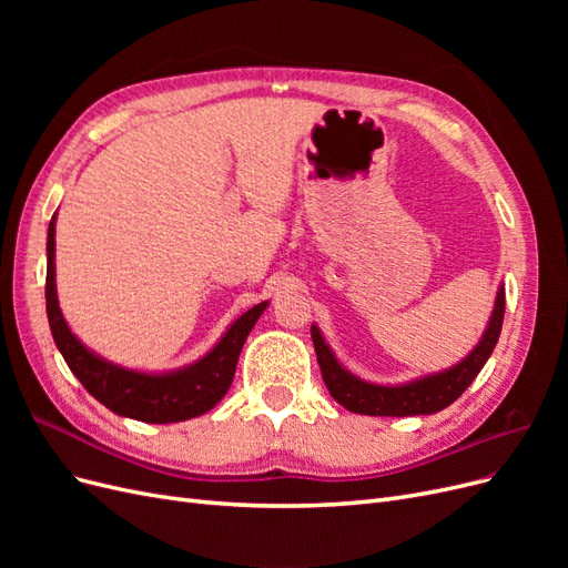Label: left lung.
<instances>
[{
  "mask_svg": "<svg viewBox=\"0 0 568 568\" xmlns=\"http://www.w3.org/2000/svg\"><path fill=\"white\" fill-rule=\"evenodd\" d=\"M505 317V284L497 286L495 305L490 320L480 334L476 346L464 355L459 363L448 369L417 376L403 384H374L359 379L357 374L343 367L334 355L329 343L324 341L320 326H311L313 346L317 353V363L322 369V379L329 388L332 398L355 415L369 417H417L436 415V412L453 405L459 395L469 388L478 372L484 369L488 357L495 351V343L503 332Z\"/></svg>",
  "mask_w": 568,
  "mask_h": 568,
  "instance_id": "obj_1",
  "label": "left lung"
}]
</instances>
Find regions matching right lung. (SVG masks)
<instances>
[{
    "instance_id": "add662e5",
    "label": "right lung",
    "mask_w": 568,
    "mask_h": 568,
    "mask_svg": "<svg viewBox=\"0 0 568 568\" xmlns=\"http://www.w3.org/2000/svg\"><path fill=\"white\" fill-rule=\"evenodd\" d=\"M47 317L65 365L78 376L90 395L120 417L146 424L186 422L213 409L232 386L236 359L270 301L253 305L239 315L215 346L203 357L168 372H144L115 365L101 357L73 334L57 296V213L47 230Z\"/></svg>"
}]
</instances>
